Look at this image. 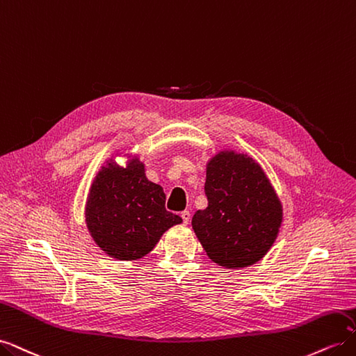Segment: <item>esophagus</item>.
<instances>
[{
  "label": "esophagus",
  "instance_id": "esophagus-1",
  "mask_svg": "<svg viewBox=\"0 0 356 356\" xmlns=\"http://www.w3.org/2000/svg\"><path fill=\"white\" fill-rule=\"evenodd\" d=\"M181 217H182V221H184V224L187 225L190 222V220H191V213H190V211H182L181 212Z\"/></svg>",
  "mask_w": 356,
  "mask_h": 356
}]
</instances>
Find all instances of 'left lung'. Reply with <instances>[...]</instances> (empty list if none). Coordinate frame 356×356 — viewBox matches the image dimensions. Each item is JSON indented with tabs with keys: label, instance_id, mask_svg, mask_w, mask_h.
Here are the masks:
<instances>
[{
	"label": "left lung",
	"instance_id": "8db88e82",
	"mask_svg": "<svg viewBox=\"0 0 356 356\" xmlns=\"http://www.w3.org/2000/svg\"><path fill=\"white\" fill-rule=\"evenodd\" d=\"M208 208L191 225L213 263L252 266L268 252L282 224V203L263 168L245 153L221 149L207 163Z\"/></svg>",
	"mask_w": 356,
	"mask_h": 356
}]
</instances>
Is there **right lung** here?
<instances>
[{"label":"right lung","instance_id":"right-lung-1","mask_svg":"<svg viewBox=\"0 0 356 356\" xmlns=\"http://www.w3.org/2000/svg\"><path fill=\"white\" fill-rule=\"evenodd\" d=\"M126 166L108 159L86 200V225L95 243L115 260L134 261L154 250L161 236L182 222L165 208V193L145 177V165L129 153Z\"/></svg>","mask_w":356,"mask_h":356}]
</instances>
